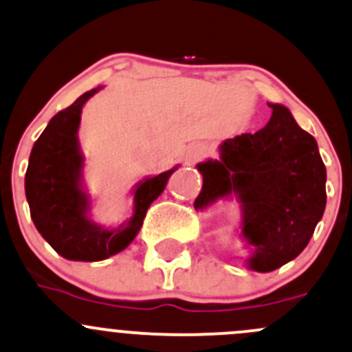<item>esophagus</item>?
Here are the masks:
<instances>
[{"mask_svg":"<svg viewBox=\"0 0 352 352\" xmlns=\"http://www.w3.org/2000/svg\"><path fill=\"white\" fill-rule=\"evenodd\" d=\"M202 155H204V150H202L201 146H195V148H192V150H188L187 158H188V162H195V160H199Z\"/></svg>","mask_w":352,"mask_h":352,"instance_id":"obj_1","label":"esophagus"}]
</instances>
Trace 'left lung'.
Here are the masks:
<instances>
[{"label": "left lung", "mask_w": 352, "mask_h": 352, "mask_svg": "<svg viewBox=\"0 0 352 352\" xmlns=\"http://www.w3.org/2000/svg\"><path fill=\"white\" fill-rule=\"evenodd\" d=\"M272 118L256 133H243L219 146V160L197 164L204 184L194 207L219 199L238 201L248 268L268 273L305 250L325 201V165L316 138L282 104L270 102Z\"/></svg>", "instance_id": "8db88e82"}]
</instances>
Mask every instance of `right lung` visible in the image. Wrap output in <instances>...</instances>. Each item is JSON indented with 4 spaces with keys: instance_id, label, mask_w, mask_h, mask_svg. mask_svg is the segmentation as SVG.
Masks as SVG:
<instances>
[{
    "instance_id": "1",
    "label": "right lung",
    "mask_w": 352,
    "mask_h": 352,
    "mask_svg": "<svg viewBox=\"0 0 352 352\" xmlns=\"http://www.w3.org/2000/svg\"><path fill=\"white\" fill-rule=\"evenodd\" d=\"M102 87L84 92L67 109L58 111L32 148L25 175L30 216L42 238L65 260L101 261L120 253L136 238L151 202L164 192L179 165L140 180L133 188V216L116 228L89 217L91 197L84 190L80 151V113Z\"/></svg>"
}]
</instances>
